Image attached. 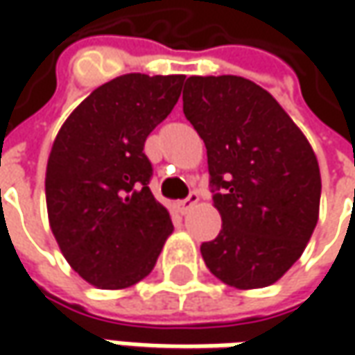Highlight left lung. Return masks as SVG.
<instances>
[{
	"mask_svg": "<svg viewBox=\"0 0 355 355\" xmlns=\"http://www.w3.org/2000/svg\"><path fill=\"white\" fill-rule=\"evenodd\" d=\"M187 83L116 76L76 106L53 142L45 175L51 231L67 263L96 288H128L148 277L173 231L150 189L144 144Z\"/></svg>",
	"mask_w": 355,
	"mask_h": 355,
	"instance_id": "8db88e82",
	"label": "left lung"
}]
</instances>
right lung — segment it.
I'll return each mask as SVG.
<instances>
[{
	"mask_svg": "<svg viewBox=\"0 0 355 355\" xmlns=\"http://www.w3.org/2000/svg\"><path fill=\"white\" fill-rule=\"evenodd\" d=\"M184 114L207 148L219 235L201 257L241 291L268 286L306 249L320 209L316 156L280 104L237 76H193Z\"/></svg>",
	"mask_w": 355,
	"mask_h": 355,
	"instance_id": "add662e5",
	"label": "right lung"
}]
</instances>
